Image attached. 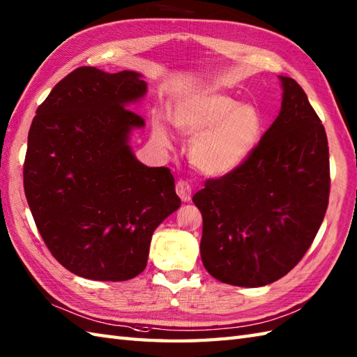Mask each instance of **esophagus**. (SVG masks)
Masks as SVG:
<instances>
[{
    "label": "esophagus",
    "instance_id": "esophagus-1",
    "mask_svg": "<svg viewBox=\"0 0 357 357\" xmlns=\"http://www.w3.org/2000/svg\"><path fill=\"white\" fill-rule=\"evenodd\" d=\"M176 193H178V196L182 199V201L188 202L190 199H192V185H190L187 181L179 179V181L176 182Z\"/></svg>",
    "mask_w": 357,
    "mask_h": 357
}]
</instances>
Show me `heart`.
<instances>
[{
  "mask_svg": "<svg viewBox=\"0 0 357 357\" xmlns=\"http://www.w3.org/2000/svg\"><path fill=\"white\" fill-rule=\"evenodd\" d=\"M173 121L185 135L197 137L190 158L205 175L220 176L242 164L259 143L263 129L261 115L251 105H238L233 97L205 91L188 98L173 111ZM155 134L167 143L162 124Z\"/></svg>",
  "mask_w": 357,
  "mask_h": 357,
  "instance_id": "heart-1",
  "label": "heart"
}]
</instances>
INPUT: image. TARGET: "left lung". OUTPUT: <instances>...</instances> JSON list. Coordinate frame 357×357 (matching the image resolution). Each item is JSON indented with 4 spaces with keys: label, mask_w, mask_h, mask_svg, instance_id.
Wrapping results in <instances>:
<instances>
[{
    "label": "left lung",
    "mask_w": 357,
    "mask_h": 357,
    "mask_svg": "<svg viewBox=\"0 0 357 357\" xmlns=\"http://www.w3.org/2000/svg\"><path fill=\"white\" fill-rule=\"evenodd\" d=\"M280 79L281 111L254 151L193 196L204 222L202 263L227 284L260 287L284 277L307 252L328 206L326 129L304 89Z\"/></svg>",
    "instance_id": "1"
}]
</instances>
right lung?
Here are the masks:
<instances>
[{
	"instance_id": "right-lung-1",
	"label": "right lung",
	"mask_w": 357,
	"mask_h": 357,
	"mask_svg": "<svg viewBox=\"0 0 357 357\" xmlns=\"http://www.w3.org/2000/svg\"><path fill=\"white\" fill-rule=\"evenodd\" d=\"M144 93L138 73L79 66L31 121L24 192L48 251L79 277H137L153 231L181 205L170 169L146 167L128 146L144 119L126 106Z\"/></svg>"
}]
</instances>
